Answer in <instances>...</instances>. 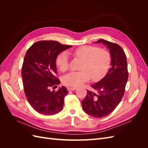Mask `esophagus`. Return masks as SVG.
Returning <instances> with one entry per match:
<instances>
[{
    "label": "esophagus",
    "instance_id": "obj_1",
    "mask_svg": "<svg viewBox=\"0 0 148 148\" xmlns=\"http://www.w3.org/2000/svg\"><path fill=\"white\" fill-rule=\"evenodd\" d=\"M77 89L76 88H73V87H67V90L68 91H74L75 89Z\"/></svg>",
    "mask_w": 148,
    "mask_h": 148
}]
</instances>
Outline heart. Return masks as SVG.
Segmentation results:
<instances>
[{
  "instance_id": "b5f03b06",
  "label": "heart",
  "mask_w": 148,
  "mask_h": 148,
  "mask_svg": "<svg viewBox=\"0 0 148 148\" xmlns=\"http://www.w3.org/2000/svg\"><path fill=\"white\" fill-rule=\"evenodd\" d=\"M68 53L73 59L80 61L78 71H72L65 75L62 79L65 85L78 86L91 78L98 81L104 77L109 69L111 56L108 51L93 46H83ZM56 65L62 71L69 68V56L66 52L59 53L56 59Z\"/></svg>"
}]
</instances>
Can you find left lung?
Here are the masks:
<instances>
[{"mask_svg":"<svg viewBox=\"0 0 148 148\" xmlns=\"http://www.w3.org/2000/svg\"><path fill=\"white\" fill-rule=\"evenodd\" d=\"M96 42H102L109 49L111 67L104 78L91 85L92 91L87 90V95L82 101V107L88 115L102 118L112 112L122 100L128 71L127 56L119 44L104 39Z\"/></svg>","mask_w":148,"mask_h":148,"instance_id":"obj_1","label":"left lung"}]
</instances>
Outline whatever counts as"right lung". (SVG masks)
I'll return each instance as SVG.
<instances>
[{"instance_id":"right-lung-1","label":"right lung","mask_w":148,"mask_h":148,"mask_svg":"<svg viewBox=\"0 0 148 148\" xmlns=\"http://www.w3.org/2000/svg\"><path fill=\"white\" fill-rule=\"evenodd\" d=\"M71 46L44 40L34 43L26 53L21 68L24 91L31 106L39 114L54 115L63 109L66 88L62 86L57 91L50 88L60 83L56 76L57 56Z\"/></svg>"}]
</instances>
